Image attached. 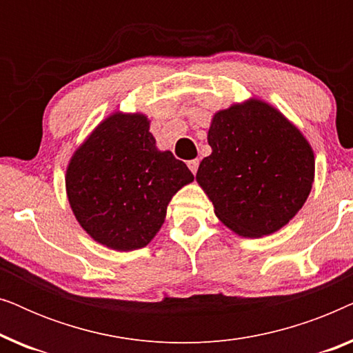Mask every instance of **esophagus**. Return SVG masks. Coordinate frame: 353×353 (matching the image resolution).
<instances>
[{"label":"esophagus","instance_id":"34e87169","mask_svg":"<svg viewBox=\"0 0 353 353\" xmlns=\"http://www.w3.org/2000/svg\"><path fill=\"white\" fill-rule=\"evenodd\" d=\"M188 167H190V170L192 173H196L197 168H199V161H197V159H192V161L188 162Z\"/></svg>","mask_w":353,"mask_h":353}]
</instances>
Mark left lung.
Instances as JSON below:
<instances>
[{"instance_id":"1","label":"left lung","mask_w":353,"mask_h":353,"mask_svg":"<svg viewBox=\"0 0 353 353\" xmlns=\"http://www.w3.org/2000/svg\"><path fill=\"white\" fill-rule=\"evenodd\" d=\"M212 154L196 180L215 214L241 236L272 234L310 194L315 159L302 133L276 109L252 99L215 114Z\"/></svg>"}]
</instances>
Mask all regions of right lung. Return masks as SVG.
Segmentation results:
<instances>
[{
  "label": "right lung",
  "mask_w": 353,
  "mask_h": 353,
  "mask_svg": "<svg viewBox=\"0 0 353 353\" xmlns=\"http://www.w3.org/2000/svg\"><path fill=\"white\" fill-rule=\"evenodd\" d=\"M194 180L161 152L141 114H114L77 149L67 168L72 210L86 233L115 250L144 248L165 220L172 196Z\"/></svg>",
  "instance_id": "right-lung-1"
}]
</instances>
